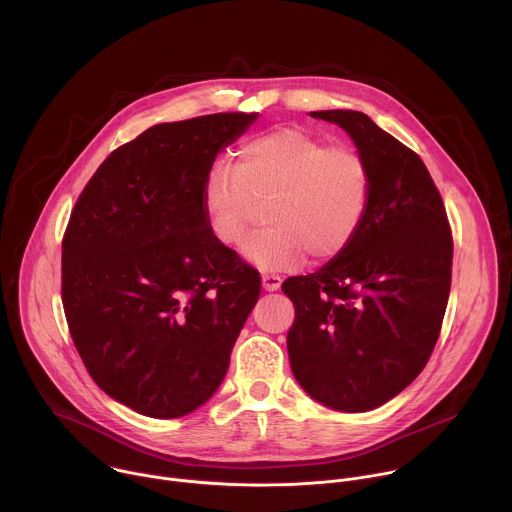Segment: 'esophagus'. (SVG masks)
Segmentation results:
<instances>
[{
	"label": "esophagus",
	"mask_w": 512,
	"mask_h": 512,
	"mask_svg": "<svg viewBox=\"0 0 512 512\" xmlns=\"http://www.w3.org/2000/svg\"><path fill=\"white\" fill-rule=\"evenodd\" d=\"M261 283L265 287V291H277L281 287V277L277 275H261Z\"/></svg>",
	"instance_id": "1"
}]
</instances>
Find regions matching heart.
<instances>
[{
    "label": "heart",
    "instance_id": "b5f03b06",
    "mask_svg": "<svg viewBox=\"0 0 512 512\" xmlns=\"http://www.w3.org/2000/svg\"><path fill=\"white\" fill-rule=\"evenodd\" d=\"M373 178L367 160L346 143L328 145L283 127L241 145L237 164H216L202 186V212L212 237L241 243L269 200V229L249 237L243 255L261 269H296L308 255H340L369 214Z\"/></svg>",
    "mask_w": 512,
    "mask_h": 512
}]
</instances>
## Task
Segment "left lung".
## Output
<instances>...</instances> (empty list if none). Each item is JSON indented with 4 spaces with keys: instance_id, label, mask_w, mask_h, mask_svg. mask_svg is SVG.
Returning a JSON list of instances; mask_svg holds the SVG:
<instances>
[{
    "instance_id": "1",
    "label": "left lung",
    "mask_w": 512,
    "mask_h": 512,
    "mask_svg": "<svg viewBox=\"0 0 512 512\" xmlns=\"http://www.w3.org/2000/svg\"><path fill=\"white\" fill-rule=\"evenodd\" d=\"M342 127L373 178L354 241L316 273L289 277L296 320L291 373L318 403L346 413L381 407L411 385L442 330L452 283V231L425 164L369 115L312 111Z\"/></svg>"
}]
</instances>
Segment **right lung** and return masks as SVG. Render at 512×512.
Here are the masks:
<instances>
[{
    "label": "right lung",
    "instance_id": "1",
    "mask_svg": "<svg viewBox=\"0 0 512 512\" xmlns=\"http://www.w3.org/2000/svg\"><path fill=\"white\" fill-rule=\"evenodd\" d=\"M259 113L145 129L79 196L62 241V306L93 381L129 409L174 419L221 387L261 277L202 212L216 156Z\"/></svg>",
    "mask_w": 512,
    "mask_h": 512
}]
</instances>
